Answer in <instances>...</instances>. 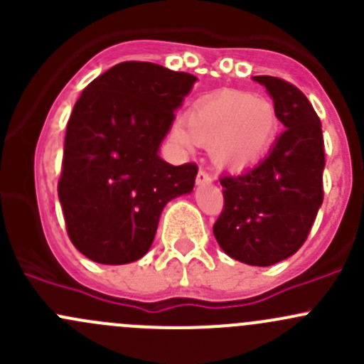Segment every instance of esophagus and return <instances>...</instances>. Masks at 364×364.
<instances>
[{
  "label": "esophagus",
  "mask_w": 364,
  "mask_h": 364,
  "mask_svg": "<svg viewBox=\"0 0 364 364\" xmlns=\"http://www.w3.org/2000/svg\"><path fill=\"white\" fill-rule=\"evenodd\" d=\"M196 181H197V185H208V183L213 181V178H211V174L205 171V168H199Z\"/></svg>",
  "instance_id": "1"
}]
</instances>
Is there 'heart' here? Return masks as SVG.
<instances>
[{"mask_svg":"<svg viewBox=\"0 0 364 364\" xmlns=\"http://www.w3.org/2000/svg\"><path fill=\"white\" fill-rule=\"evenodd\" d=\"M278 130L273 104L243 91H222L200 98L185 119L172 124V139L181 148L211 146L220 167L241 168L267 151Z\"/></svg>","mask_w":364,"mask_h":364,"instance_id":"b5f03b06","label":"heart"}]
</instances>
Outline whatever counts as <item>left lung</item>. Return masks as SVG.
Returning a JSON list of instances; mask_svg holds the SVG:
<instances>
[{
  "label": "left lung",
  "mask_w": 364,
  "mask_h": 364,
  "mask_svg": "<svg viewBox=\"0 0 364 364\" xmlns=\"http://www.w3.org/2000/svg\"><path fill=\"white\" fill-rule=\"evenodd\" d=\"M273 97L285 132L269 155L240 174H222L223 209L213 225L222 250L250 266H271L303 247L324 200V137L317 112L294 84L255 75Z\"/></svg>",
  "instance_id": "1"
}]
</instances>
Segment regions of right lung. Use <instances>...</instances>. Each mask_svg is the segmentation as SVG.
Segmentation results:
<instances>
[{
	"mask_svg": "<svg viewBox=\"0 0 364 364\" xmlns=\"http://www.w3.org/2000/svg\"><path fill=\"white\" fill-rule=\"evenodd\" d=\"M196 75L123 61L84 87L65 135L58 196L73 247L98 264L141 259L161 209L192 192L196 164L159 156L174 111Z\"/></svg>",
	"mask_w": 364,
	"mask_h": 364,
	"instance_id": "add662e5",
	"label": "right lung"
}]
</instances>
